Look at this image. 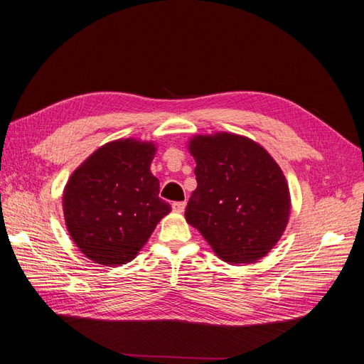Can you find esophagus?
<instances>
[{"mask_svg": "<svg viewBox=\"0 0 364 364\" xmlns=\"http://www.w3.org/2000/svg\"><path fill=\"white\" fill-rule=\"evenodd\" d=\"M185 206H186V202H174V203L171 205V208L174 209L176 213H183Z\"/></svg>", "mask_w": 364, "mask_h": 364, "instance_id": "esophagus-1", "label": "esophagus"}]
</instances>
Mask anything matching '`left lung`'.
Instances as JSON below:
<instances>
[{
    "instance_id": "obj_1",
    "label": "left lung",
    "mask_w": 364,
    "mask_h": 364,
    "mask_svg": "<svg viewBox=\"0 0 364 364\" xmlns=\"http://www.w3.org/2000/svg\"><path fill=\"white\" fill-rule=\"evenodd\" d=\"M197 188L185 218L229 264L255 262L278 243L290 215L279 165L257 142L234 134L194 136Z\"/></svg>"
}]
</instances>
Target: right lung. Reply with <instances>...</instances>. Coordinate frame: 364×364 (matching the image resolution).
Instances as JSON below:
<instances>
[{
  "mask_svg": "<svg viewBox=\"0 0 364 364\" xmlns=\"http://www.w3.org/2000/svg\"><path fill=\"white\" fill-rule=\"evenodd\" d=\"M153 142L118 139L94 151L65 186L63 215L74 243L103 266L134 259L171 206L150 173Z\"/></svg>",
  "mask_w": 364,
  "mask_h": 364,
  "instance_id": "obj_1",
  "label": "right lung"
}]
</instances>
